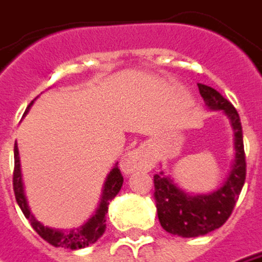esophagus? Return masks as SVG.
I'll return each instance as SVG.
<instances>
[{
    "label": "esophagus",
    "instance_id": "34e87169",
    "mask_svg": "<svg viewBox=\"0 0 262 262\" xmlns=\"http://www.w3.org/2000/svg\"><path fill=\"white\" fill-rule=\"evenodd\" d=\"M151 166L148 156H145L141 148H135L128 151L122 160L119 167L125 174H133L135 171H147Z\"/></svg>",
    "mask_w": 262,
    "mask_h": 262
}]
</instances>
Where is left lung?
I'll return each mask as SVG.
<instances>
[{
  "mask_svg": "<svg viewBox=\"0 0 262 262\" xmlns=\"http://www.w3.org/2000/svg\"><path fill=\"white\" fill-rule=\"evenodd\" d=\"M209 110L222 111L231 121L235 135V161L226 182L209 194L190 196L179 189L161 171L154 176V199L163 229L183 238H194L215 231L225 224L239 198L247 176L241 119L233 105L213 88L198 83Z\"/></svg>",
  "mask_w": 262,
  "mask_h": 262,
  "instance_id": "obj_1",
  "label": "left lung"
}]
</instances>
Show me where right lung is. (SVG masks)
Returning <instances> with one entry per match:
<instances>
[{
    "mask_svg": "<svg viewBox=\"0 0 262 262\" xmlns=\"http://www.w3.org/2000/svg\"><path fill=\"white\" fill-rule=\"evenodd\" d=\"M34 101H31L27 106V111L33 105ZM124 183V177L119 171L118 164H115L114 168L110 171V174L105 180L102 190V198L101 203L96 209L95 215L86 224L79 226L78 229H72L69 232H61L56 231L52 228L41 225L36 217L33 216L31 210L29 208V203L24 194V184H23V176H21L20 167V156H18V147L17 143L14 144V173H12V187H14V194H15V201L18 203V206L23 210L24 216L29 219L30 225L33 226V229L36 231L45 241H47L53 247H61V248H69V250H79V248H85L88 245L96 242L102 233L105 232L106 228V213H108V205L110 202L118 194V192L122 187Z\"/></svg>",
    "mask_w": 262,
    "mask_h": 262,
    "instance_id": "right-lung-1",
    "label": "right lung"
}]
</instances>
